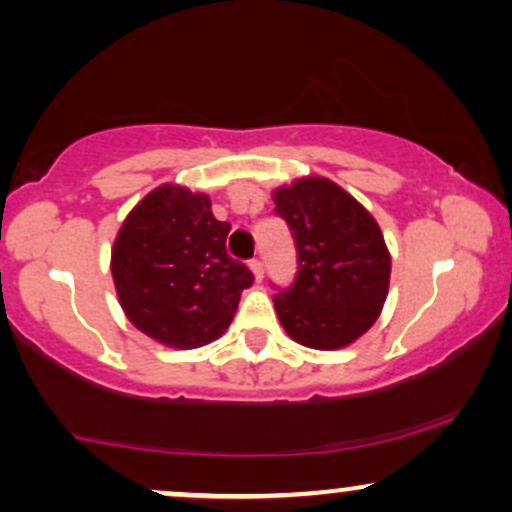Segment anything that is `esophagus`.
Instances as JSON below:
<instances>
[{"label":"esophagus","mask_w":512,"mask_h":512,"mask_svg":"<svg viewBox=\"0 0 512 512\" xmlns=\"http://www.w3.org/2000/svg\"><path fill=\"white\" fill-rule=\"evenodd\" d=\"M250 269H252V274H255V279H262V260H260V257H252Z\"/></svg>","instance_id":"obj_1"}]
</instances>
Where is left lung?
<instances>
[{
	"label": "left lung",
	"mask_w": 512,
	"mask_h": 512,
	"mask_svg": "<svg viewBox=\"0 0 512 512\" xmlns=\"http://www.w3.org/2000/svg\"><path fill=\"white\" fill-rule=\"evenodd\" d=\"M291 228L298 272L274 286V308L289 337L310 349H339L378 320L390 286V252L373 216L325 178L274 192Z\"/></svg>",
	"instance_id": "left-lung-1"
}]
</instances>
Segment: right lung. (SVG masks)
Wrapping results in <instances>:
<instances>
[{
  "mask_svg": "<svg viewBox=\"0 0 512 512\" xmlns=\"http://www.w3.org/2000/svg\"><path fill=\"white\" fill-rule=\"evenodd\" d=\"M231 223L211 214L207 195L161 185L122 223L113 248L120 305L137 330L175 349L221 337L255 281L228 255Z\"/></svg>",
  "mask_w": 512,
  "mask_h": 512,
  "instance_id": "add662e5",
  "label": "right lung"
}]
</instances>
